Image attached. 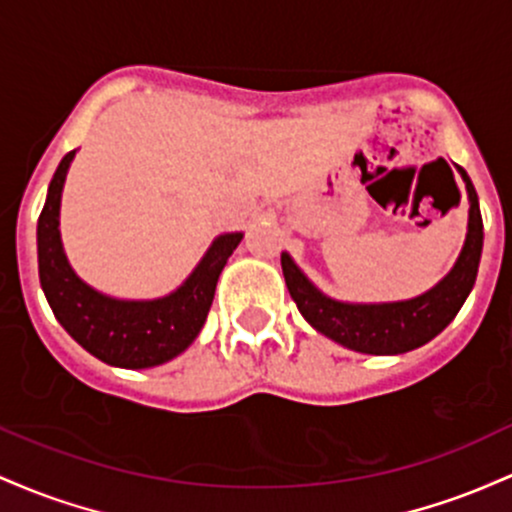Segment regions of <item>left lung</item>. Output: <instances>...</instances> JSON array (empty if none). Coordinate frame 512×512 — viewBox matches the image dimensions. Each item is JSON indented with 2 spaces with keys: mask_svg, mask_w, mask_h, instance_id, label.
Returning a JSON list of instances; mask_svg holds the SVG:
<instances>
[{
  "mask_svg": "<svg viewBox=\"0 0 512 512\" xmlns=\"http://www.w3.org/2000/svg\"><path fill=\"white\" fill-rule=\"evenodd\" d=\"M469 198V222L464 246L450 273L423 295L399 302H341L324 295L302 268L283 251L285 285L309 324L343 348L367 355H399L426 346L457 317L479 273L484 249V222L472 179L457 166Z\"/></svg>",
  "mask_w": 512,
  "mask_h": 512,
  "instance_id": "left-lung-1",
  "label": "left lung"
}]
</instances>
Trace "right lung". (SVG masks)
Masks as SVG:
<instances>
[{
  "label": "right lung",
  "mask_w": 512,
  "mask_h": 512,
  "mask_svg": "<svg viewBox=\"0 0 512 512\" xmlns=\"http://www.w3.org/2000/svg\"><path fill=\"white\" fill-rule=\"evenodd\" d=\"M74 154L77 149L62 157L38 217V275L45 300L62 329L103 363L125 370L169 363L198 338L222 268L244 234H220L193 273L169 295L154 300L103 295L74 273L60 237L62 188Z\"/></svg>",
  "instance_id": "obj_1"
}]
</instances>
